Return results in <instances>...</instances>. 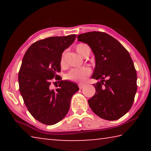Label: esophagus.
I'll list each match as a JSON object with an SVG mask.
<instances>
[{"label": "esophagus", "mask_w": 151, "mask_h": 151, "mask_svg": "<svg viewBox=\"0 0 151 151\" xmlns=\"http://www.w3.org/2000/svg\"><path fill=\"white\" fill-rule=\"evenodd\" d=\"M84 86H85V85H84V84H81V83L78 84V87H79V88H80V89L83 88Z\"/></svg>", "instance_id": "1"}]
</instances>
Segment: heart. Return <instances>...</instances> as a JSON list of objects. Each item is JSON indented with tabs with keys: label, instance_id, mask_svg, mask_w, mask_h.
I'll list each match as a JSON object with an SVG mask.
<instances>
[{
	"label": "heart",
	"instance_id": "obj_1",
	"mask_svg": "<svg viewBox=\"0 0 151 151\" xmlns=\"http://www.w3.org/2000/svg\"><path fill=\"white\" fill-rule=\"evenodd\" d=\"M88 46L84 43H79L76 46V50L79 55H83L84 50ZM60 65L61 67H65L66 65L65 60V53H63L60 59ZM91 74V69L87 66H83L81 68H73L69 72L66 74V78L69 81L78 82V83H84L87 79L88 76Z\"/></svg>",
	"mask_w": 151,
	"mask_h": 151
}]
</instances>
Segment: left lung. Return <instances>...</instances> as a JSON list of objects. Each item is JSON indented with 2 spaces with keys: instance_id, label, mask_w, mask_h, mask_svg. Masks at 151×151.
<instances>
[{
  "instance_id": "1",
  "label": "left lung",
  "mask_w": 151,
  "mask_h": 151,
  "mask_svg": "<svg viewBox=\"0 0 151 151\" xmlns=\"http://www.w3.org/2000/svg\"><path fill=\"white\" fill-rule=\"evenodd\" d=\"M95 56L96 66L92 78L95 94L88 100L89 106L101 118L115 121L131 109L137 93V71L127 50L118 40L103 32L78 35ZM106 78V80L104 78Z\"/></svg>"
}]
</instances>
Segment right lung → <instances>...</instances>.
I'll use <instances>...</instances> for the list:
<instances>
[{"instance_id":"obj_1","label":"right lung","mask_w":151,"mask_h":151,"mask_svg":"<svg viewBox=\"0 0 151 151\" xmlns=\"http://www.w3.org/2000/svg\"><path fill=\"white\" fill-rule=\"evenodd\" d=\"M75 39L76 35H70L39 40L24 55L19 73V91L28 111L42 124L60 121L68 113L73 95L79 90L76 83L61 80L57 75L62 53ZM54 78L60 81L56 90L50 88Z\"/></svg>"}]
</instances>
